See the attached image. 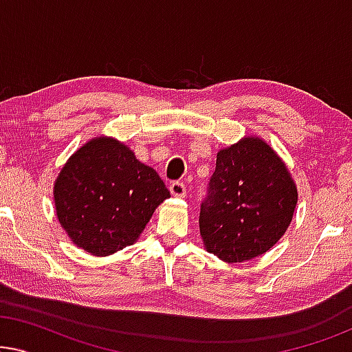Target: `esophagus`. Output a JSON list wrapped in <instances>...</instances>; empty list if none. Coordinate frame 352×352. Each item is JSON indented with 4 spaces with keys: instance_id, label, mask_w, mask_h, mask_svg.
<instances>
[{
    "instance_id": "34e87169",
    "label": "esophagus",
    "mask_w": 352,
    "mask_h": 352,
    "mask_svg": "<svg viewBox=\"0 0 352 352\" xmlns=\"http://www.w3.org/2000/svg\"><path fill=\"white\" fill-rule=\"evenodd\" d=\"M170 192L175 197H184L186 195V184L181 181H175L170 184Z\"/></svg>"
}]
</instances>
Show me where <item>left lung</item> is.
<instances>
[{"instance_id": "1", "label": "left lung", "mask_w": 352, "mask_h": 352, "mask_svg": "<svg viewBox=\"0 0 352 352\" xmlns=\"http://www.w3.org/2000/svg\"><path fill=\"white\" fill-rule=\"evenodd\" d=\"M296 186L266 142L245 138L218 152L200 205V235L226 263L248 261L278 242L292 223Z\"/></svg>"}]
</instances>
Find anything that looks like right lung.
I'll use <instances>...</instances> for the list:
<instances>
[{
	"label": "right lung",
	"mask_w": 352,
	"mask_h": 352,
	"mask_svg": "<svg viewBox=\"0 0 352 352\" xmlns=\"http://www.w3.org/2000/svg\"><path fill=\"white\" fill-rule=\"evenodd\" d=\"M168 197L157 171L110 138L93 139L76 151L54 186L60 226L75 245L96 256L133 245Z\"/></svg>",
	"instance_id": "right-lung-1"
}]
</instances>
